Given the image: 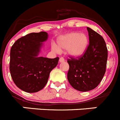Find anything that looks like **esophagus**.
<instances>
[{
    "instance_id": "obj_1",
    "label": "esophagus",
    "mask_w": 120,
    "mask_h": 120,
    "mask_svg": "<svg viewBox=\"0 0 120 120\" xmlns=\"http://www.w3.org/2000/svg\"><path fill=\"white\" fill-rule=\"evenodd\" d=\"M64 59L63 57H61L60 58V59H59V62L61 63L64 62Z\"/></svg>"
}]
</instances>
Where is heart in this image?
I'll return each instance as SVG.
<instances>
[{
  "label": "heart",
  "mask_w": 120,
  "mask_h": 120,
  "mask_svg": "<svg viewBox=\"0 0 120 120\" xmlns=\"http://www.w3.org/2000/svg\"><path fill=\"white\" fill-rule=\"evenodd\" d=\"M88 43L89 39L85 34L72 32L59 37L57 39L58 46L53 44L52 48L56 52H60V50H67L71 56L79 57L85 52Z\"/></svg>",
  "instance_id": "obj_1"
}]
</instances>
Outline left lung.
Listing matches in <instances>:
<instances>
[{"label":"left lung","mask_w":120,"mask_h":120,"mask_svg":"<svg viewBox=\"0 0 120 120\" xmlns=\"http://www.w3.org/2000/svg\"><path fill=\"white\" fill-rule=\"evenodd\" d=\"M89 44L82 56L68 59L67 79L74 89L81 92L92 90L100 83L106 72L107 49L100 35L87 27Z\"/></svg>","instance_id":"8db88e82"}]
</instances>
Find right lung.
I'll return each instance as SVG.
<instances>
[{"label": "right lung", "instance_id": "1", "mask_svg": "<svg viewBox=\"0 0 120 120\" xmlns=\"http://www.w3.org/2000/svg\"><path fill=\"white\" fill-rule=\"evenodd\" d=\"M46 32L29 34L17 40L10 50V71L14 83L20 89L34 93L43 89L59 58L39 57L43 43L48 39Z\"/></svg>", "mask_w": 120, "mask_h": 120}]
</instances>
